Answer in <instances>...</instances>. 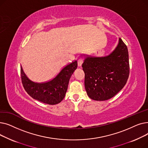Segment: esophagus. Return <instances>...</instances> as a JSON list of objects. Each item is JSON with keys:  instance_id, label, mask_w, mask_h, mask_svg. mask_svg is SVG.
Segmentation results:
<instances>
[{"instance_id": "1", "label": "esophagus", "mask_w": 148, "mask_h": 148, "mask_svg": "<svg viewBox=\"0 0 148 148\" xmlns=\"http://www.w3.org/2000/svg\"><path fill=\"white\" fill-rule=\"evenodd\" d=\"M83 63V60L82 59H79L78 60H77V65H78V66H81Z\"/></svg>"}]
</instances>
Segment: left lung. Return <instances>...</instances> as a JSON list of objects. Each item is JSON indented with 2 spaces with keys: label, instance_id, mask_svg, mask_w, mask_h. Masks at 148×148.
Listing matches in <instances>:
<instances>
[{
  "label": "left lung",
  "instance_id": "1",
  "mask_svg": "<svg viewBox=\"0 0 148 148\" xmlns=\"http://www.w3.org/2000/svg\"><path fill=\"white\" fill-rule=\"evenodd\" d=\"M82 68L88 97L96 101L110 99L123 88L128 79L127 47L119 38L117 46L109 55L84 56Z\"/></svg>",
  "mask_w": 148,
  "mask_h": 148
}]
</instances>
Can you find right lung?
Wrapping results in <instances>:
<instances>
[{"mask_svg": "<svg viewBox=\"0 0 148 148\" xmlns=\"http://www.w3.org/2000/svg\"><path fill=\"white\" fill-rule=\"evenodd\" d=\"M77 68V62L74 60L62 68L51 80L43 83L30 80L20 67L23 86L27 94L35 99L50 105L61 102L65 96L70 78Z\"/></svg>", "mask_w": 148, "mask_h": 148, "instance_id": "obj_1", "label": "right lung"}]
</instances>
